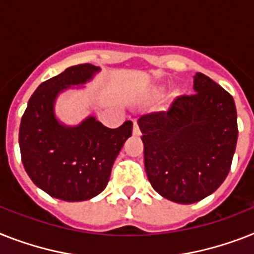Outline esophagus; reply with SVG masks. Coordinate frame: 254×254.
<instances>
[{
  "instance_id": "34e87169",
  "label": "esophagus",
  "mask_w": 254,
  "mask_h": 254,
  "mask_svg": "<svg viewBox=\"0 0 254 254\" xmlns=\"http://www.w3.org/2000/svg\"><path fill=\"white\" fill-rule=\"evenodd\" d=\"M133 133L135 134V135H139V134H141V130H139V127H138L137 121H134L133 123Z\"/></svg>"
}]
</instances>
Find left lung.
I'll list each match as a JSON object with an SVG mask.
<instances>
[{
    "label": "left lung",
    "mask_w": 254,
    "mask_h": 254,
    "mask_svg": "<svg viewBox=\"0 0 254 254\" xmlns=\"http://www.w3.org/2000/svg\"><path fill=\"white\" fill-rule=\"evenodd\" d=\"M194 94L168 111L139 117L148 181L164 198L193 203L214 193L231 170L238 115L234 98L211 78L194 77Z\"/></svg>",
    "instance_id": "obj_1"
}]
</instances>
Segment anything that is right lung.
Masks as SVG:
<instances>
[{"mask_svg": "<svg viewBox=\"0 0 254 254\" xmlns=\"http://www.w3.org/2000/svg\"><path fill=\"white\" fill-rule=\"evenodd\" d=\"M96 71L98 66L80 64L43 82L20 121V156L27 175L45 193L63 201H86L104 190L113 162L133 130L131 121L109 129L88 117L69 127L55 117L59 92L87 82Z\"/></svg>", "mask_w": 254, "mask_h": 254, "instance_id": "obj_1", "label": "right lung"}]
</instances>
